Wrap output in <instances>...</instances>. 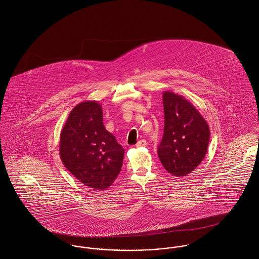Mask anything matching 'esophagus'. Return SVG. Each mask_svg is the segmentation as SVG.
Masks as SVG:
<instances>
[{
	"label": "esophagus",
	"mask_w": 259,
	"mask_h": 259,
	"mask_svg": "<svg viewBox=\"0 0 259 259\" xmlns=\"http://www.w3.org/2000/svg\"><path fill=\"white\" fill-rule=\"evenodd\" d=\"M147 141L146 140H141V141H139L138 142V144H137V147L138 148H143V147H147Z\"/></svg>",
	"instance_id": "34e87169"
}]
</instances>
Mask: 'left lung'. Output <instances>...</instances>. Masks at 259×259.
<instances>
[{
    "label": "left lung",
    "instance_id": "obj_1",
    "mask_svg": "<svg viewBox=\"0 0 259 259\" xmlns=\"http://www.w3.org/2000/svg\"><path fill=\"white\" fill-rule=\"evenodd\" d=\"M162 103L164 134L157 154L170 175L183 178L193 171L204 158L210 138L209 126L183 96L165 91Z\"/></svg>",
    "mask_w": 259,
    "mask_h": 259
}]
</instances>
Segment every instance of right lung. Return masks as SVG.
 <instances>
[{
	"label": "right lung",
	"mask_w": 259,
	"mask_h": 259,
	"mask_svg": "<svg viewBox=\"0 0 259 259\" xmlns=\"http://www.w3.org/2000/svg\"><path fill=\"white\" fill-rule=\"evenodd\" d=\"M124 149L103 123L102 106L84 101L71 111L60 136V157L81 184L106 190L117 178Z\"/></svg>",
	"instance_id": "1"
}]
</instances>
